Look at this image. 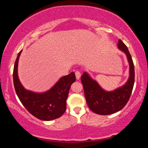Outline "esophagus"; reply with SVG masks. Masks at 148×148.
<instances>
[{"label": "esophagus", "mask_w": 148, "mask_h": 148, "mask_svg": "<svg viewBox=\"0 0 148 148\" xmlns=\"http://www.w3.org/2000/svg\"><path fill=\"white\" fill-rule=\"evenodd\" d=\"M75 75H76V79L79 80L80 79V77H81V73H80V72H79V71H76Z\"/></svg>", "instance_id": "obj_1"}]
</instances>
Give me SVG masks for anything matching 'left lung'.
<instances>
[{"label":"left lung","instance_id":"obj_1","mask_svg":"<svg viewBox=\"0 0 148 148\" xmlns=\"http://www.w3.org/2000/svg\"><path fill=\"white\" fill-rule=\"evenodd\" d=\"M118 49L126 55L130 65L129 78L123 86L111 91H107L100 86L88 72L81 76L86 102L90 109L99 115H110L124 108L130 99L134 84V66L130 51L126 45L119 40Z\"/></svg>","mask_w":148,"mask_h":148}]
</instances>
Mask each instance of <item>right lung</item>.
Returning <instances> with one entry per match:
<instances>
[{
	"label": "right lung",
	"instance_id": "right-lung-1",
	"mask_svg": "<svg viewBox=\"0 0 148 148\" xmlns=\"http://www.w3.org/2000/svg\"><path fill=\"white\" fill-rule=\"evenodd\" d=\"M22 50L18 53L13 71L14 89L23 106L35 118L50 121L62 116L66 111L67 97L71 85L75 82L74 72L63 76L50 89L36 92L23 87L18 76V63Z\"/></svg>",
	"mask_w": 148,
	"mask_h": 148
}]
</instances>
